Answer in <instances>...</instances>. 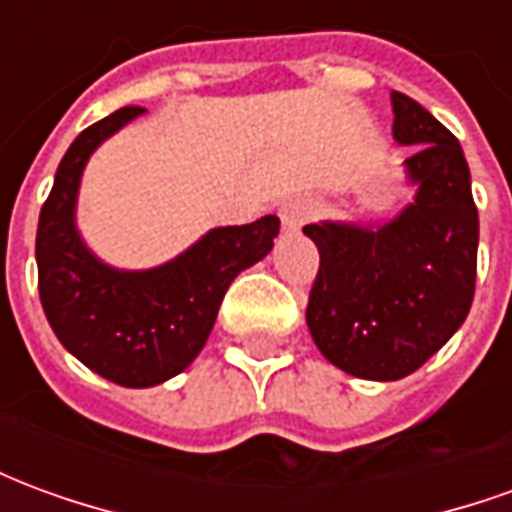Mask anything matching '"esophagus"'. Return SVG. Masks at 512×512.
Segmentation results:
<instances>
[{
    "label": "esophagus",
    "instance_id": "34e87169",
    "mask_svg": "<svg viewBox=\"0 0 512 512\" xmlns=\"http://www.w3.org/2000/svg\"><path fill=\"white\" fill-rule=\"evenodd\" d=\"M312 213H315V205L310 200H290L279 208V222H282V230L285 233H296L304 224L310 222Z\"/></svg>",
    "mask_w": 512,
    "mask_h": 512
}]
</instances>
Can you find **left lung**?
<instances>
[{
	"label": "left lung",
	"instance_id": "8db88e82",
	"mask_svg": "<svg viewBox=\"0 0 512 512\" xmlns=\"http://www.w3.org/2000/svg\"><path fill=\"white\" fill-rule=\"evenodd\" d=\"M392 136L414 200L384 224H307L321 255L307 326L348 376L397 381L461 329L474 299L480 219L461 142L428 109L392 93Z\"/></svg>",
	"mask_w": 512,
	"mask_h": 512
}]
</instances>
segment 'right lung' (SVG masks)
Segmentation results:
<instances>
[{
    "label": "right lung",
    "instance_id": "add662e5",
    "mask_svg": "<svg viewBox=\"0 0 512 512\" xmlns=\"http://www.w3.org/2000/svg\"><path fill=\"white\" fill-rule=\"evenodd\" d=\"M142 106H123L73 139L40 208L35 260L43 312L82 365L131 389L164 384L197 359L224 293L271 252L277 216L216 227L183 255L147 271H120L87 249L76 230V197L87 158Z\"/></svg>",
    "mask_w": 512,
    "mask_h": 512
}]
</instances>
